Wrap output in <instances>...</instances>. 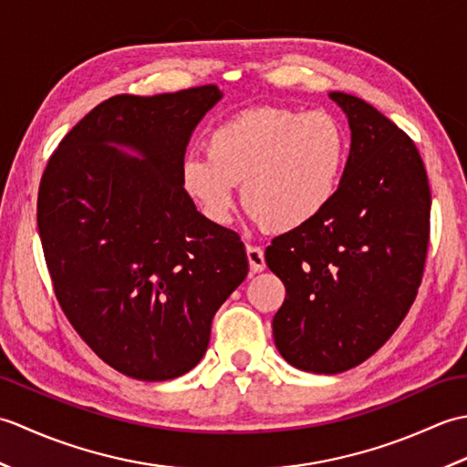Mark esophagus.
Returning <instances> with one entry per match:
<instances>
[{"label": "esophagus", "instance_id": "34e87169", "mask_svg": "<svg viewBox=\"0 0 467 467\" xmlns=\"http://www.w3.org/2000/svg\"><path fill=\"white\" fill-rule=\"evenodd\" d=\"M246 256H249V265H251V271L253 273H261L265 271V251L261 246L256 244H246Z\"/></svg>", "mask_w": 467, "mask_h": 467}]
</instances>
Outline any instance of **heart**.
<instances>
[{"label":"heart","mask_w":467,"mask_h":467,"mask_svg":"<svg viewBox=\"0 0 467 467\" xmlns=\"http://www.w3.org/2000/svg\"><path fill=\"white\" fill-rule=\"evenodd\" d=\"M349 140L325 110L296 112L261 106L216 126L206 156L188 154L181 166L186 192L211 221L224 224L243 201L271 231H295L315 221L339 192Z\"/></svg>","instance_id":"heart-1"}]
</instances>
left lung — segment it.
Here are the masks:
<instances>
[{
    "instance_id": "obj_1",
    "label": "left lung",
    "mask_w": 467,
    "mask_h": 467,
    "mask_svg": "<svg viewBox=\"0 0 467 467\" xmlns=\"http://www.w3.org/2000/svg\"><path fill=\"white\" fill-rule=\"evenodd\" d=\"M349 118L339 192L266 246L286 296L275 345L296 369L335 375L379 349L405 319L425 269L431 192L418 146L365 100L331 92Z\"/></svg>"
}]
</instances>
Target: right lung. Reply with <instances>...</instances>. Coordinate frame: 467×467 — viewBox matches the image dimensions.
Here are the masks:
<instances>
[{
    "instance_id": "right-lung-1",
    "label": "right lung",
    "mask_w": 467,
    "mask_h": 467,
    "mask_svg": "<svg viewBox=\"0 0 467 467\" xmlns=\"http://www.w3.org/2000/svg\"><path fill=\"white\" fill-rule=\"evenodd\" d=\"M221 98L208 84L104 100L62 138L39 182L56 299L86 345L132 379L191 371L249 273L241 236L198 213L181 178L191 134Z\"/></svg>"
}]
</instances>
